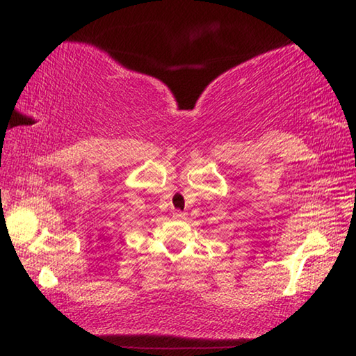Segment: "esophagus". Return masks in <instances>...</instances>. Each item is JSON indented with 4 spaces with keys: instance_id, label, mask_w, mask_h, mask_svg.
<instances>
[{
    "instance_id": "1",
    "label": "esophagus",
    "mask_w": 356,
    "mask_h": 356,
    "mask_svg": "<svg viewBox=\"0 0 356 356\" xmlns=\"http://www.w3.org/2000/svg\"><path fill=\"white\" fill-rule=\"evenodd\" d=\"M172 216H174V218H176V220H185V218H186V213H185V212H180V210H174Z\"/></svg>"
}]
</instances>
